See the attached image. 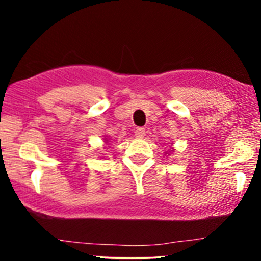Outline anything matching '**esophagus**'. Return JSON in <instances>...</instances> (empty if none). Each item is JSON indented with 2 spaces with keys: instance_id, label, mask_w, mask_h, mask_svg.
I'll return each instance as SVG.
<instances>
[{
  "instance_id": "1",
  "label": "esophagus",
  "mask_w": 261,
  "mask_h": 261,
  "mask_svg": "<svg viewBox=\"0 0 261 261\" xmlns=\"http://www.w3.org/2000/svg\"><path fill=\"white\" fill-rule=\"evenodd\" d=\"M135 136L139 137V139H142V137L146 136V130L143 127H137L135 130Z\"/></svg>"
}]
</instances>
